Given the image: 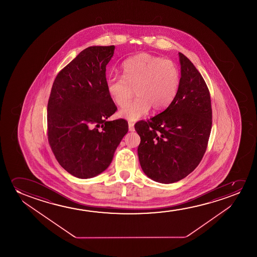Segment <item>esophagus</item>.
<instances>
[{"instance_id":"34e87169","label":"esophagus","mask_w":257,"mask_h":257,"mask_svg":"<svg viewBox=\"0 0 257 257\" xmlns=\"http://www.w3.org/2000/svg\"><path fill=\"white\" fill-rule=\"evenodd\" d=\"M128 126L130 132H134V123L133 122H128Z\"/></svg>"}]
</instances>
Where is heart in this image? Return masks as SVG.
Masks as SVG:
<instances>
[{"mask_svg": "<svg viewBox=\"0 0 257 257\" xmlns=\"http://www.w3.org/2000/svg\"><path fill=\"white\" fill-rule=\"evenodd\" d=\"M122 76L110 75L106 81L109 98L123 106L134 95L137 98L120 109L119 116L131 121L140 119L150 108L159 111L170 105L180 85V70L170 60L149 53H141L125 60Z\"/></svg>", "mask_w": 257, "mask_h": 257, "instance_id": "1", "label": "heart"}]
</instances>
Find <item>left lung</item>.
I'll return each mask as SVG.
<instances>
[{"label": "left lung", "mask_w": 257, "mask_h": 257, "mask_svg": "<svg viewBox=\"0 0 257 257\" xmlns=\"http://www.w3.org/2000/svg\"><path fill=\"white\" fill-rule=\"evenodd\" d=\"M181 78L176 97L167 109L135 130L141 137L138 155L143 172L155 182L173 183L200 163L211 129L207 86L193 64L179 53Z\"/></svg>", "instance_id": "obj_1"}]
</instances>
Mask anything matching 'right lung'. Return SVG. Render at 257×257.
Returning a JSON list of instances; mask_svg holds the SVG:
<instances>
[{
  "label": "right lung",
  "mask_w": 257,
  "mask_h": 257,
  "mask_svg": "<svg viewBox=\"0 0 257 257\" xmlns=\"http://www.w3.org/2000/svg\"><path fill=\"white\" fill-rule=\"evenodd\" d=\"M115 46H89L58 74L47 105L48 141L60 165L81 179L107 169L123 136L124 119L106 89V66Z\"/></svg>",
  "instance_id": "right-lung-1"
}]
</instances>
